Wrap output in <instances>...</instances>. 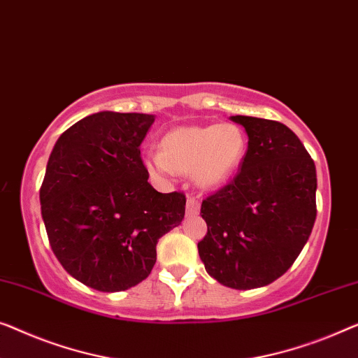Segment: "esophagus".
Masks as SVG:
<instances>
[{"mask_svg": "<svg viewBox=\"0 0 358 358\" xmlns=\"http://www.w3.org/2000/svg\"><path fill=\"white\" fill-rule=\"evenodd\" d=\"M185 210H187V215L189 216H195L199 215L200 211V201L194 199V196H189L187 199V205H185Z\"/></svg>", "mask_w": 358, "mask_h": 358, "instance_id": "esophagus-1", "label": "esophagus"}]
</instances>
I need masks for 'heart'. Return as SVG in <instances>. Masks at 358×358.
Here are the masks:
<instances>
[{
  "mask_svg": "<svg viewBox=\"0 0 358 358\" xmlns=\"http://www.w3.org/2000/svg\"><path fill=\"white\" fill-rule=\"evenodd\" d=\"M162 153L145 155L150 174L166 178L176 173H192L195 182L206 189L227 182L241 166L247 138L234 124L178 127L159 142Z\"/></svg>",
  "mask_w": 358,
  "mask_h": 358,
  "instance_id": "1",
  "label": "heart"
}]
</instances>
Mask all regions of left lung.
Instances as JSON below:
<instances>
[{
  "mask_svg": "<svg viewBox=\"0 0 358 358\" xmlns=\"http://www.w3.org/2000/svg\"><path fill=\"white\" fill-rule=\"evenodd\" d=\"M248 136L241 171L201 201L199 242L206 273L247 291L281 278L312 234L317 169L299 137L271 119L232 116Z\"/></svg>",
  "mask_w": 358,
  "mask_h": 358,
  "instance_id": "left-lung-1",
  "label": "left lung"
}]
</instances>
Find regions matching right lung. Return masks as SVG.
Returning a JSON list of instances; mask_svg holds the SVG:
<instances>
[{
    "mask_svg": "<svg viewBox=\"0 0 358 358\" xmlns=\"http://www.w3.org/2000/svg\"><path fill=\"white\" fill-rule=\"evenodd\" d=\"M153 121L95 113L61 134L46 164L40 203L51 250L96 291H126L148 278L158 239L184 220L182 192L148 184L141 143Z\"/></svg>",
    "mask_w": 358,
    "mask_h": 358,
    "instance_id": "add662e5",
    "label": "right lung"
}]
</instances>
